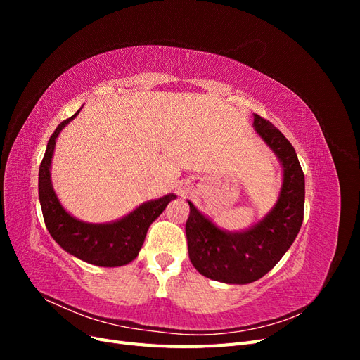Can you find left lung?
Returning <instances> with one entry per match:
<instances>
[{"instance_id":"obj_1","label":"left lung","mask_w":360,"mask_h":360,"mask_svg":"<svg viewBox=\"0 0 360 360\" xmlns=\"http://www.w3.org/2000/svg\"><path fill=\"white\" fill-rule=\"evenodd\" d=\"M254 126L284 168L274 209L246 231L225 233L189 201L186 238L191 263L205 278L225 284H249L263 278L284 257L303 222L304 176L294 147L269 120L255 114Z\"/></svg>"}]
</instances>
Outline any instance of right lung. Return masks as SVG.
Returning a JSON list of instances; mask_svg holds the SVG:
<instances>
[{"instance_id": "add662e5", "label": "right lung", "mask_w": 360, "mask_h": 360, "mask_svg": "<svg viewBox=\"0 0 360 360\" xmlns=\"http://www.w3.org/2000/svg\"><path fill=\"white\" fill-rule=\"evenodd\" d=\"M61 122L48 141L45 156L39 169V200L43 219L49 234L66 252L75 255L85 263L101 267L124 266L135 259L144 243L148 226L165 210V207L176 195H165L159 200L147 201L124 216L110 224H86L75 219L63 209L51 184V160L56 139L61 129L72 118Z\"/></svg>"}]
</instances>
